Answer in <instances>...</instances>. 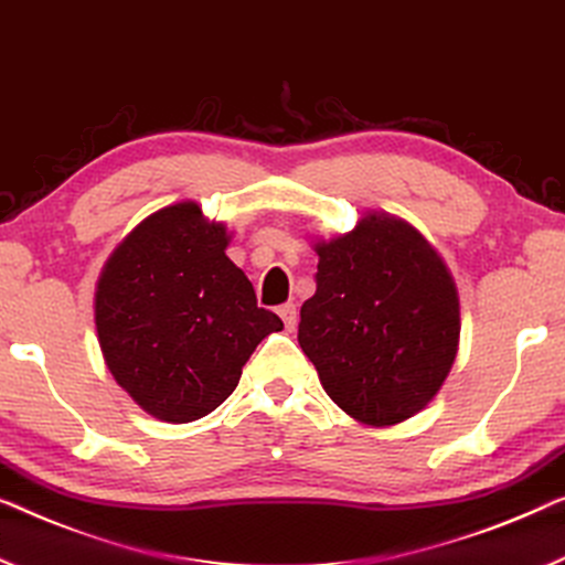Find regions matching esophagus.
Listing matches in <instances>:
<instances>
[{"instance_id":"34e87169","label":"esophagus","mask_w":565,"mask_h":565,"mask_svg":"<svg viewBox=\"0 0 565 565\" xmlns=\"http://www.w3.org/2000/svg\"><path fill=\"white\" fill-rule=\"evenodd\" d=\"M297 305H281L279 307V317L284 319V327L286 332H294V327H297Z\"/></svg>"}]
</instances>
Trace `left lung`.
I'll return each instance as SVG.
<instances>
[{
  "instance_id": "obj_1",
  "label": "left lung",
  "mask_w": 565,
  "mask_h": 565,
  "mask_svg": "<svg viewBox=\"0 0 565 565\" xmlns=\"http://www.w3.org/2000/svg\"><path fill=\"white\" fill-rule=\"evenodd\" d=\"M317 291L299 344L344 414L385 428L424 411L459 350L451 271L414 225L367 210L350 233L315 241Z\"/></svg>"
}]
</instances>
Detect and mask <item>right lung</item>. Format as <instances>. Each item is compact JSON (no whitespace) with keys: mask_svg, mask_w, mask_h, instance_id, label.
<instances>
[{"mask_svg":"<svg viewBox=\"0 0 565 565\" xmlns=\"http://www.w3.org/2000/svg\"><path fill=\"white\" fill-rule=\"evenodd\" d=\"M225 223L184 200L145 217L96 284V332L114 381L167 424L207 416L266 334L284 330L225 256Z\"/></svg>","mask_w":565,"mask_h":565,"instance_id":"right-lung-1","label":"right lung"}]
</instances>
